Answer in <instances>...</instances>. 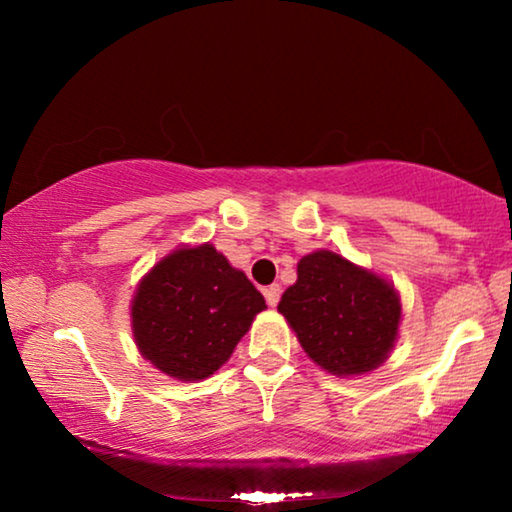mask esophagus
Returning a JSON list of instances; mask_svg holds the SVG:
<instances>
[{
	"mask_svg": "<svg viewBox=\"0 0 512 512\" xmlns=\"http://www.w3.org/2000/svg\"><path fill=\"white\" fill-rule=\"evenodd\" d=\"M263 296H265V300H268V305H270V307H275V305L279 303V298H282V286H279V284H270V286H265V289H263Z\"/></svg>",
	"mask_w": 512,
	"mask_h": 512,
	"instance_id": "34e87169",
	"label": "esophagus"
}]
</instances>
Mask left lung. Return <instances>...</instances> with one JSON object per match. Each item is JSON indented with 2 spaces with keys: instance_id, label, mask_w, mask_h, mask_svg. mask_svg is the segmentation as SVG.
<instances>
[{
  "instance_id": "1",
  "label": "left lung",
  "mask_w": 512,
  "mask_h": 512,
  "mask_svg": "<svg viewBox=\"0 0 512 512\" xmlns=\"http://www.w3.org/2000/svg\"><path fill=\"white\" fill-rule=\"evenodd\" d=\"M277 310L307 356L333 375L375 370L394 347L401 321L394 286L333 251L300 258L298 282Z\"/></svg>"
}]
</instances>
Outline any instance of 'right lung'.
I'll list each match as a JSON object with an SVG mask.
<instances>
[{
	"label": "right lung",
	"mask_w": 512,
	"mask_h": 512,
	"mask_svg": "<svg viewBox=\"0 0 512 512\" xmlns=\"http://www.w3.org/2000/svg\"><path fill=\"white\" fill-rule=\"evenodd\" d=\"M265 298L212 244L177 249L142 279L132 333L144 359L177 380H205L230 359Z\"/></svg>",
	"instance_id": "obj_1"
}]
</instances>
